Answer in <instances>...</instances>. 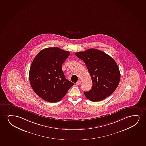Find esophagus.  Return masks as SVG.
<instances>
[{"instance_id":"1","label":"esophagus","mask_w":146,"mask_h":146,"mask_svg":"<svg viewBox=\"0 0 146 146\" xmlns=\"http://www.w3.org/2000/svg\"><path fill=\"white\" fill-rule=\"evenodd\" d=\"M81 81H79L77 82V83H76V84L77 85H79L80 84H81Z\"/></svg>"}]
</instances>
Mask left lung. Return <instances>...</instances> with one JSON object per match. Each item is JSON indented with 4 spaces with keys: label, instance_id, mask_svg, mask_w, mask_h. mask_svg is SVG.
<instances>
[{
    "label": "left lung",
    "instance_id": "obj_1",
    "mask_svg": "<svg viewBox=\"0 0 146 146\" xmlns=\"http://www.w3.org/2000/svg\"><path fill=\"white\" fill-rule=\"evenodd\" d=\"M85 63L93 86L86 97L92 102H99L110 96L119 83L120 73L115 61L99 49L91 48L75 53Z\"/></svg>",
    "mask_w": 146,
    "mask_h": 146
}]
</instances>
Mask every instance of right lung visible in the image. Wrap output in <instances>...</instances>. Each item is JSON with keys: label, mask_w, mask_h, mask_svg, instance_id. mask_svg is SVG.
I'll return each mask as SVG.
<instances>
[{"label": "right lung", "mask_w": 146, "mask_h": 146, "mask_svg": "<svg viewBox=\"0 0 146 146\" xmlns=\"http://www.w3.org/2000/svg\"><path fill=\"white\" fill-rule=\"evenodd\" d=\"M70 55L58 47L42 49L31 65L29 80L36 95L50 102L61 100L74 83L65 77L62 64Z\"/></svg>", "instance_id": "1"}]
</instances>
